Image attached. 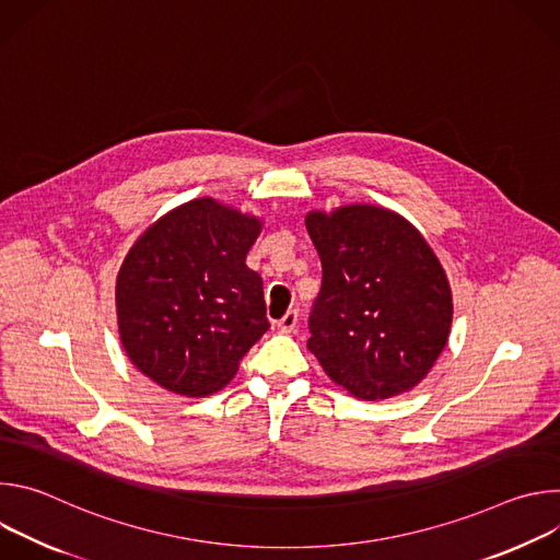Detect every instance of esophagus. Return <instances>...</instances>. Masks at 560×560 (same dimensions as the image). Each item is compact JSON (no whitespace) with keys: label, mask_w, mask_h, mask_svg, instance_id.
Returning <instances> with one entry per match:
<instances>
[{"label":"esophagus","mask_w":560,"mask_h":560,"mask_svg":"<svg viewBox=\"0 0 560 560\" xmlns=\"http://www.w3.org/2000/svg\"><path fill=\"white\" fill-rule=\"evenodd\" d=\"M296 324H299V312L296 310H288L277 322V330L283 332V335H290V332L296 330Z\"/></svg>","instance_id":"obj_1"}]
</instances>
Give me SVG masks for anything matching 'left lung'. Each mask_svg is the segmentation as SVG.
I'll list each match as a JSON object with an SVG mask.
<instances>
[{
    "label": "left lung",
    "instance_id": "1",
    "mask_svg": "<svg viewBox=\"0 0 560 560\" xmlns=\"http://www.w3.org/2000/svg\"><path fill=\"white\" fill-rule=\"evenodd\" d=\"M305 228L324 268L307 350L361 401L417 387L447 343L454 312L425 236L372 203L310 210Z\"/></svg>",
    "mask_w": 560,
    "mask_h": 560
}]
</instances>
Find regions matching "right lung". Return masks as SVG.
<instances>
[{"instance_id": "add662e5", "label": "right lung", "mask_w": 560, "mask_h": 560, "mask_svg": "<svg viewBox=\"0 0 560 560\" xmlns=\"http://www.w3.org/2000/svg\"><path fill=\"white\" fill-rule=\"evenodd\" d=\"M255 214L212 197L152 221L115 283L117 326L130 363L182 396H208L270 328L264 281L246 266L261 234Z\"/></svg>"}]
</instances>
